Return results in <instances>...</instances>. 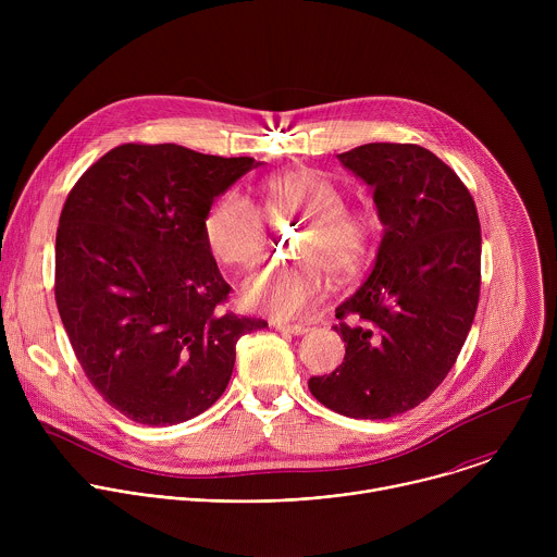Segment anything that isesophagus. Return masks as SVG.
Segmentation results:
<instances>
[{
    "label": "esophagus",
    "instance_id": "esophagus-1",
    "mask_svg": "<svg viewBox=\"0 0 557 557\" xmlns=\"http://www.w3.org/2000/svg\"><path fill=\"white\" fill-rule=\"evenodd\" d=\"M271 326H273L275 331L284 333V335H295V337H299V335L308 333V329H306V326H301V324H284V322H271Z\"/></svg>",
    "mask_w": 557,
    "mask_h": 557
}]
</instances>
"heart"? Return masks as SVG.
<instances>
[{"label":"heart","instance_id":"obj_1","mask_svg":"<svg viewBox=\"0 0 557 557\" xmlns=\"http://www.w3.org/2000/svg\"><path fill=\"white\" fill-rule=\"evenodd\" d=\"M271 220H304L295 267H262L243 282V301L275 317H295L326 293V269L355 275L370 251L368 220L344 207L342 191L320 172L290 170L264 183ZM202 233L215 260L228 267L253 264L267 245L260 209L240 191L222 194L205 213Z\"/></svg>","mask_w":557,"mask_h":557}]
</instances>
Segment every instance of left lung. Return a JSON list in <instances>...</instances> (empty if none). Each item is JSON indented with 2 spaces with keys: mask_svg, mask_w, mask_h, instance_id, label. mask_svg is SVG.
I'll return each mask as SVG.
<instances>
[{
  "mask_svg": "<svg viewBox=\"0 0 557 557\" xmlns=\"http://www.w3.org/2000/svg\"><path fill=\"white\" fill-rule=\"evenodd\" d=\"M337 158L372 189L383 237L370 275L335 310L344 363L308 389L344 417L389 419L456 363L481 295V222L460 178L421 145L368 143Z\"/></svg>",
  "mask_w": 557,
  "mask_h": 557,
  "instance_id": "left-lung-1",
  "label": "left lung"
}]
</instances>
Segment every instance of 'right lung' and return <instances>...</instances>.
<instances>
[{
    "mask_svg": "<svg viewBox=\"0 0 557 557\" xmlns=\"http://www.w3.org/2000/svg\"><path fill=\"white\" fill-rule=\"evenodd\" d=\"M258 165L249 156L127 143L67 194L57 308L90 383L136 423L202 414L228 385L237 339L267 326L218 310L231 286L202 233L213 200Z\"/></svg>",
    "mask_w": 557,
    "mask_h": 557,
    "instance_id": "add662e5",
    "label": "right lung"
}]
</instances>
